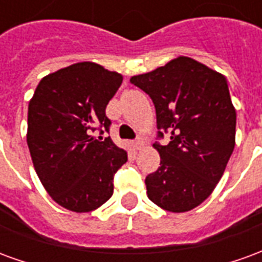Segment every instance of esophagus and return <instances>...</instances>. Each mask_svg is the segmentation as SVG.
I'll use <instances>...</instances> for the list:
<instances>
[{
  "label": "esophagus",
  "instance_id": "obj_1",
  "mask_svg": "<svg viewBox=\"0 0 262 262\" xmlns=\"http://www.w3.org/2000/svg\"><path fill=\"white\" fill-rule=\"evenodd\" d=\"M142 146H144V141L141 140V138H138V140L134 141V148L137 149V151H140Z\"/></svg>",
  "mask_w": 262,
  "mask_h": 262
}]
</instances>
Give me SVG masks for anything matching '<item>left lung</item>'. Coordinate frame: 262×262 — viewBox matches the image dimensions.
<instances>
[{"mask_svg": "<svg viewBox=\"0 0 262 262\" xmlns=\"http://www.w3.org/2000/svg\"><path fill=\"white\" fill-rule=\"evenodd\" d=\"M131 83L151 97L161 166L146 176V194L155 205L183 213L203 203L222 179L235 145V108L227 80L216 70L179 56Z\"/></svg>", "mask_w": 262, "mask_h": 262, "instance_id": "obj_1", "label": "left lung"}]
</instances>
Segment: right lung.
I'll use <instances>...</instances> for the list:
<instances>
[{"instance_id":"obj_1","label":"right lung","mask_w":262,"mask_h":262,"mask_svg":"<svg viewBox=\"0 0 262 262\" xmlns=\"http://www.w3.org/2000/svg\"><path fill=\"white\" fill-rule=\"evenodd\" d=\"M122 76L93 62H80L45 76L28 105L27 142L33 168L57 205L87 213L113 196L114 173L127 152L110 137L105 107Z\"/></svg>"}]
</instances>
